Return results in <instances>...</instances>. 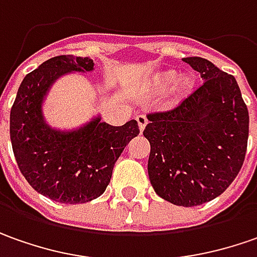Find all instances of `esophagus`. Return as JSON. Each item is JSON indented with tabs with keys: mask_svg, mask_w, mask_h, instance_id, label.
<instances>
[{
	"mask_svg": "<svg viewBox=\"0 0 257 257\" xmlns=\"http://www.w3.org/2000/svg\"><path fill=\"white\" fill-rule=\"evenodd\" d=\"M137 122H138V126H139V132L142 134V132H144V129L146 128V125H148V119H146V116H144V115H138Z\"/></svg>",
	"mask_w": 257,
	"mask_h": 257,
	"instance_id": "obj_1",
	"label": "esophagus"
}]
</instances>
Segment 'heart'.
I'll list each match as a JSON object with an SVG mask.
<instances>
[{
    "label": "heart",
    "instance_id": "obj_1",
    "mask_svg": "<svg viewBox=\"0 0 257 257\" xmlns=\"http://www.w3.org/2000/svg\"><path fill=\"white\" fill-rule=\"evenodd\" d=\"M169 88V96L173 105L179 103L189 96L195 88V76L190 72L179 74L175 69H161L148 81V91L151 93H162Z\"/></svg>",
    "mask_w": 257,
    "mask_h": 257
}]
</instances>
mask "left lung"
Listing matches in <instances>:
<instances>
[{"label": "left lung", "mask_w": 257, "mask_h": 257, "mask_svg": "<svg viewBox=\"0 0 257 257\" xmlns=\"http://www.w3.org/2000/svg\"><path fill=\"white\" fill-rule=\"evenodd\" d=\"M205 84L171 112L148 115L144 137L152 188L176 206L222 195L237 176L249 137V112L234 76L205 58H183Z\"/></svg>", "instance_id": "left-lung-1"}]
</instances>
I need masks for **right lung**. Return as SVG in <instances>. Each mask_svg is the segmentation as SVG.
<instances>
[{
  "label": "right lung",
  "instance_id": "add662e5",
  "mask_svg": "<svg viewBox=\"0 0 257 257\" xmlns=\"http://www.w3.org/2000/svg\"><path fill=\"white\" fill-rule=\"evenodd\" d=\"M91 58L59 55L42 62L23 79L10 115V135L17 164L38 193L61 203L96 199L109 185L113 165L139 135L138 122L122 126L101 122L95 115L75 128H55L44 105L51 88L69 74H89Z\"/></svg>",
  "mask_w": 257,
  "mask_h": 257
}]
</instances>
